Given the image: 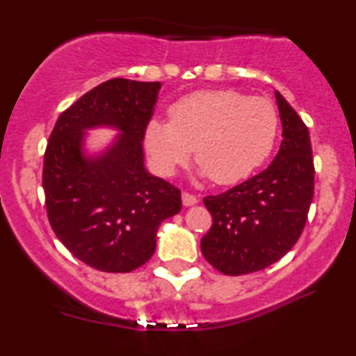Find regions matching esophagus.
I'll list each match as a JSON object with an SVG mask.
<instances>
[{
  "instance_id": "1",
  "label": "esophagus",
  "mask_w": 356,
  "mask_h": 356,
  "mask_svg": "<svg viewBox=\"0 0 356 356\" xmlns=\"http://www.w3.org/2000/svg\"><path fill=\"white\" fill-rule=\"evenodd\" d=\"M182 204L186 205V207H192V205L199 204V199H197L195 195L189 194V192H184V194H182Z\"/></svg>"
}]
</instances>
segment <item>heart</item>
<instances>
[{"label":"heart","instance_id":"b5f03b06","mask_svg":"<svg viewBox=\"0 0 356 356\" xmlns=\"http://www.w3.org/2000/svg\"><path fill=\"white\" fill-rule=\"evenodd\" d=\"M169 118L151 119L144 131V147L161 175H174L194 149L199 177L241 182L267 161L277 140L272 102L237 91L192 92L170 106Z\"/></svg>","mask_w":356,"mask_h":356}]
</instances>
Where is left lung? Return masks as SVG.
I'll list each match as a JSON object with an SVG mask.
<instances>
[{
	"label": "left lung",
	"instance_id": "obj_1",
	"mask_svg": "<svg viewBox=\"0 0 356 356\" xmlns=\"http://www.w3.org/2000/svg\"><path fill=\"white\" fill-rule=\"evenodd\" d=\"M282 144L272 164L220 195L204 199L213 224L200 241L209 264L225 275L259 272L292 250L314 199L308 127L280 92Z\"/></svg>",
	"mask_w": 356,
	"mask_h": 356
}]
</instances>
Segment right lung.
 Here are the masks:
<instances>
[{"mask_svg": "<svg viewBox=\"0 0 356 356\" xmlns=\"http://www.w3.org/2000/svg\"><path fill=\"white\" fill-rule=\"evenodd\" d=\"M161 83L115 78L79 97L56 121L42 167L46 211L56 237L101 272L139 268L156 250L159 225L181 212V191L144 164V131ZM111 129L101 152L87 132Z\"/></svg>", "mask_w": 356, "mask_h": 356, "instance_id": "right-lung-1", "label": "right lung"}]
</instances>
